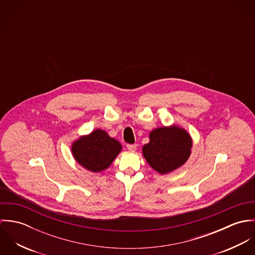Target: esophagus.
Returning a JSON list of instances; mask_svg holds the SVG:
<instances>
[{
  "instance_id": "obj_1",
  "label": "esophagus",
  "mask_w": 255,
  "mask_h": 255,
  "mask_svg": "<svg viewBox=\"0 0 255 255\" xmlns=\"http://www.w3.org/2000/svg\"><path fill=\"white\" fill-rule=\"evenodd\" d=\"M136 147H137L136 144H128V145H127V148H128L129 151H135V150H136Z\"/></svg>"
}]
</instances>
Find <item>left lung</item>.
<instances>
[{
  "mask_svg": "<svg viewBox=\"0 0 255 255\" xmlns=\"http://www.w3.org/2000/svg\"><path fill=\"white\" fill-rule=\"evenodd\" d=\"M142 153L147 163L159 174H168L182 166L190 156L192 139L177 126L158 128L149 134Z\"/></svg>",
  "mask_w": 255,
  "mask_h": 255,
  "instance_id": "1",
  "label": "left lung"
}]
</instances>
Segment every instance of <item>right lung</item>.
I'll return each instance as SVG.
<instances>
[{
    "instance_id": "obj_1",
    "label": "right lung",
    "mask_w": 255,
    "mask_h": 255,
    "mask_svg": "<svg viewBox=\"0 0 255 255\" xmlns=\"http://www.w3.org/2000/svg\"><path fill=\"white\" fill-rule=\"evenodd\" d=\"M121 150V143L102 129H95L88 135L80 136L72 146L76 162L94 173L106 170Z\"/></svg>"
}]
</instances>
